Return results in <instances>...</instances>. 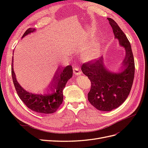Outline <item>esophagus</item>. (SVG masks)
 I'll return each instance as SVG.
<instances>
[{
  "label": "esophagus",
  "mask_w": 148,
  "mask_h": 148,
  "mask_svg": "<svg viewBox=\"0 0 148 148\" xmlns=\"http://www.w3.org/2000/svg\"><path fill=\"white\" fill-rule=\"evenodd\" d=\"M73 73L75 75H81L82 71L77 67H75V68H73Z\"/></svg>",
  "instance_id": "obj_1"
}]
</instances>
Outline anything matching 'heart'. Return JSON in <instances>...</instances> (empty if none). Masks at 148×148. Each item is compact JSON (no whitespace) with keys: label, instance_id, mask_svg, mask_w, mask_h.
Masks as SVG:
<instances>
[{"label":"heart","instance_id":"obj_1","mask_svg":"<svg viewBox=\"0 0 148 148\" xmlns=\"http://www.w3.org/2000/svg\"><path fill=\"white\" fill-rule=\"evenodd\" d=\"M99 46L97 44H94L92 46L88 48L86 51H84L82 55V59L84 62H91L99 56Z\"/></svg>","mask_w":148,"mask_h":148}]
</instances>
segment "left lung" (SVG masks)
<instances>
[{
	"instance_id": "obj_1",
	"label": "left lung",
	"mask_w": 148,
	"mask_h": 148,
	"mask_svg": "<svg viewBox=\"0 0 148 148\" xmlns=\"http://www.w3.org/2000/svg\"><path fill=\"white\" fill-rule=\"evenodd\" d=\"M107 20L112 28L115 38L119 40V46L125 50L122 70L117 72L109 70L103 57L82 66V72L91 83L88 101L101 111H110L123 104L130 92L135 75V61L131 44L117 23L110 18Z\"/></svg>"
}]
</instances>
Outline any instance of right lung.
<instances>
[{
    "label": "right lung",
    "mask_w": 148,
    "mask_h": 148,
    "mask_svg": "<svg viewBox=\"0 0 148 148\" xmlns=\"http://www.w3.org/2000/svg\"><path fill=\"white\" fill-rule=\"evenodd\" d=\"M36 30L35 28H28L22 38ZM12 76L18 95L29 109L41 114H52L57 111L63 102V90L67 82L72 77L73 69L71 65L64 68L58 67L50 84L46 89L47 92L43 95L29 92L20 86L13 70V59L12 62Z\"/></svg>",
    "instance_id": "right-lung-1"
}]
</instances>
